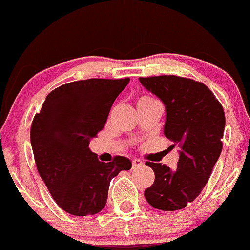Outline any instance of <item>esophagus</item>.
I'll return each mask as SVG.
<instances>
[{
    "instance_id": "34e87169",
    "label": "esophagus",
    "mask_w": 250,
    "mask_h": 250,
    "mask_svg": "<svg viewBox=\"0 0 250 250\" xmlns=\"http://www.w3.org/2000/svg\"><path fill=\"white\" fill-rule=\"evenodd\" d=\"M143 162L142 160L137 159V158H135V159H132V167L135 169V167H142Z\"/></svg>"
}]
</instances>
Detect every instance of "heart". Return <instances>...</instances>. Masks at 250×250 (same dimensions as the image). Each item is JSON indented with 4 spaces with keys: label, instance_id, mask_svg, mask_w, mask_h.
<instances>
[{
    "label": "heart",
    "instance_id": "heart-1",
    "mask_svg": "<svg viewBox=\"0 0 250 250\" xmlns=\"http://www.w3.org/2000/svg\"><path fill=\"white\" fill-rule=\"evenodd\" d=\"M147 98H152V97H142L141 100H147Z\"/></svg>",
    "mask_w": 250,
    "mask_h": 250
}]
</instances>
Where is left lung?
Returning <instances> with one entry per match:
<instances>
[{
	"label": "left lung",
	"mask_w": 250,
	"mask_h": 250,
	"mask_svg": "<svg viewBox=\"0 0 250 250\" xmlns=\"http://www.w3.org/2000/svg\"><path fill=\"white\" fill-rule=\"evenodd\" d=\"M165 105L164 135L179 146L176 169L147 162L154 184L145 191L148 203L163 211L180 210L201 194L222 150L225 113L204 83L175 75L140 78Z\"/></svg>",
	"instance_id": "8db88e82"
}]
</instances>
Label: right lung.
<instances>
[{"instance_id": "1", "label": "right lung", "mask_w": 250, "mask_h": 250, "mask_svg": "<svg viewBox=\"0 0 250 250\" xmlns=\"http://www.w3.org/2000/svg\"><path fill=\"white\" fill-rule=\"evenodd\" d=\"M128 81L87 79L62 85L48 93L34 117L30 140L38 171L52 198L69 214L100 212L113 177L131 169L127 158L103 163L88 148Z\"/></svg>"}]
</instances>
